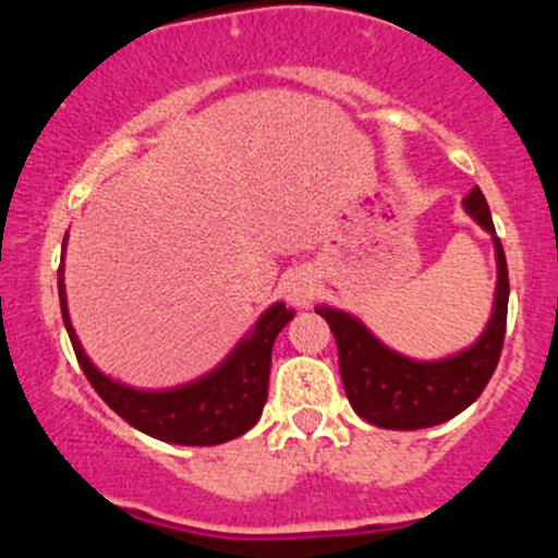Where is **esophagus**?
<instances>
[{"label": "esophagus", "instance_id": "34e87169", "mask_svg": "<svg viewBox=\"0 0 558 558\" xmlns=\"http://www.w3.org/2000/svg\"><path fill=\"white\" fill-rule=\"evenodd\" d=\"M315 291H317L315 280H312L306 272H293L283 283V296L286 301H291L293 306L310 304V301L315 299Z\"/></svg>", "mask_w": 558, "mask_h": 558}]
</instances>
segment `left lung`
Here are the masks:
<instances>
[{
    "instance_id": "1",
    "label": "left lung",
    "mask_w": 558,
    "mask_h": 558,
    "mask_svg": "<svg viewBox=\"0 0 558 558\" xmlns=\"http://www.w3.org/2000/svg\"><path fill=\"white\" fill-rule=\"evenodd\" d=\"M464 209L493 235L498 262L496 306L480 341L472 349L440 362H414L383 345L360 319L345 312L317 306V315L328 319L338 343V367L351 407L369 425L386 430H420L457 417L483 393L496 373L504 349L506 310H509V270L498 241L483 191L472 189Z\"/></svg>"
}]
</instances>
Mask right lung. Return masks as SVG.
<instances>
[{
  "mask_svg": "<svg viewBox=\"0 0 558 558\" xmlns=\"http://www.w3.org/2000/svg\"><path fill=\"white\" fill-rule=\"evenodd\" d=\"M57 288H60L62 319H65V330L83 375L88 377L101 401L114 414H120L128 425L151 435V438L168 440V444L217 446L252 430L254 422L259 420L262 407L267 401L272 343L288 325V319L293 317L286 304L270 306L259 317L252 338H243L239 349L202 380L175 390H136L101 375L83 354L78 336L68 317L62 267L57 272Z\"/></svg>",
  "mask_w": 558,
  "mask_h": 558,
  "instance_id": "1",
  "label": "right lung"
}]
</instances>
